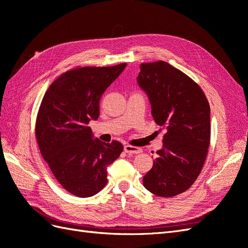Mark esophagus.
<instances>
[{
    "mask_svg": "<svg viewBox=\"0 0 248 248\" xmlns=\"http://www.w3.org/2000/svg\"><path fill=\"white\" fill-rule=\"evenodd\" d=\"M124 151L126 153H129V154H139L141 152V149H140L138 147L130 146V145H126V146H124Z\"/></svg>",
    "mask_w": 248,
    "mask_h": 248,
    "instance_id": "esophagus-1",
    "label": "esophagus"
}]
</instances>
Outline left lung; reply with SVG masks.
Instances as JSON below:
<instances>
[{"label": "left lung", "instance_id": "obj_1", "mask_svg": "<svg viewBox=\"0 0 248 248\" xmlns=\"http://www.w3.org/2000/svg\"><path fill=\"white\" fill-rule=\"evenodd\" d=\"M138 82L149 97L154 121L167 129L142 184L158 197H175L194 183L206 160L209 102L196 81L164 61L141 63Z\"/></svg>", "mask_w": 248, "mask_h": 248}]
</instances>
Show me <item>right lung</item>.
<instances>
[{
	"label": "right lung",
	"mask_w": 248,
	"mask_h": 248,
	"mask_svg": "<svg viewBox=\"0 0 248 248\" xmlns=\"http://www.w3.org/2000/svg\"><path fill=\"white\" fill-rule=\"evenodd\" d=\"M126 65L77 67L61 74L43 96L36 119L37 142L58 182L73 196L98 193L108 183V166L123 151L118 140H93L88 124L98 119L102 94Z\"/></svg>",
	"instance_id": "1"
}]
</instances>
